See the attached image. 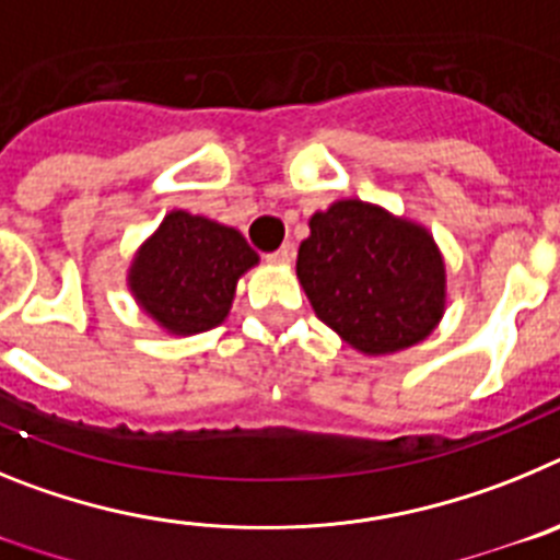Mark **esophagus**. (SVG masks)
Here are the masks:
<instances>
[{
	"mask_svg": "<svg viewBox=\"0 0 560 560\" xmlns=\"http://www.w3.org/2000/svg\"><path fill=\"white\" fill-rule=\"evenodd\" d=\"M291 257H294V246L283 244L277 252L266 255V260H269V264H275V266H283V264H291Z\"/></svg>",
	"mask_w": 560,
	"mask_h": 560,
	"instance_id": "obj_1",
	"label": "esophagus"
}]
</instances>
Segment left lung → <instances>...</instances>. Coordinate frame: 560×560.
Here are the masks:
<instances>
[{"label": "left lung", "instance_id": "1", "mask_svg": "<svg viewBox=\"0 0 560 560\" xmlns=\"http://www.w3.org/2000/svg\"><path fill=\"white\" fill-rule=\"evenodd\" d=\"M296 280L314 314L364 355H393L434 334L448 303L446 257L432 232L361 199L308 219Z\"/></svg>", "mask_w": 560, "mask_h": 560}]
</instances>
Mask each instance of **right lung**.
Instances as JSON below:
<instances>
[{"instance_id": "obj_1", "label": "right lung", "mask_w": 560, "mask_h": 560, "mask_svg": "<svg viewBox=\"0 0 560 560\" xmlns=\"http://www.w3.org/2000/svg\"><path fill=\"white\" fill-rule=\"evenodd\" d=\"M257 264L235 226L171 210L133 252L126 285L162 334L196 336L224 323L237 280Z\"/></svg>"}]
</instances>
